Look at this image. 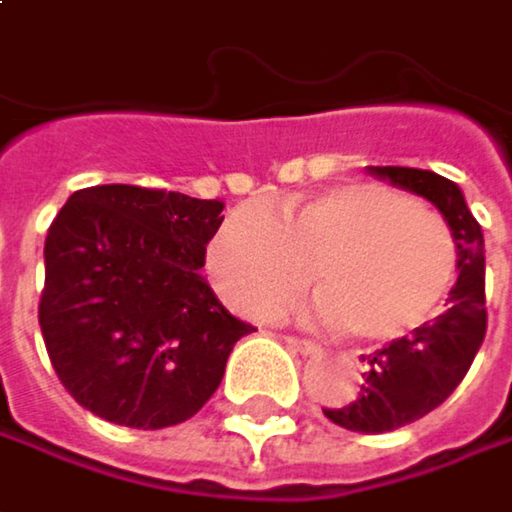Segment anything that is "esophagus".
Wrapping results in <instances>:
<instances>
[{"label": "esophagus", "instance_id": "esophagus-1", "mask_svg": "<svg viewBox=\"0 0 512 512\" xmlns=\"http://www.w3.org/2000/svg\"><path fill=\"white\" fill-rule=\"evenodd\" d=\"M288 348H294L299 354H317L320 351V345L311 343V340H305V337H282Z\"/></svg>", "mask_w": 512, "mask_h": 512}]
</instances>
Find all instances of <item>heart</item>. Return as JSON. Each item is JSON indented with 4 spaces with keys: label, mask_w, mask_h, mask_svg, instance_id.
<instances>
[{
    "label": "heart",
    "mask_w": 512,
    "mask_h": 512,
    "mask_svg": "<svg viewBox=\"0 0 512 512\" xmlns=\"http://www.w3.org/2000/svg\"><path fill=\"white\" fill-rule=\"evenodd\" d=\"M311 265L322 320L363 343H389L432 320L458 276V244L438 213L406 192L351 181L270 204H242L216 227L207 270L233 308L265 317L288 302Z\"/></svg>",
    "instance_id": "1"
}]
</instances>
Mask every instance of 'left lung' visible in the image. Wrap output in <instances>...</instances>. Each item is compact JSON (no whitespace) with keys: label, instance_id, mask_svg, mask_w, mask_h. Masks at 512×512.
Wrapping results in <instances>:
<instances>
[{"label":"left lung","instance_id":"left-lung-1","mask_svg":"<svg viewBox=\"0 0 512 512\" xmlns=\"http://www.w3.org/2000/svg\"><path fill=\"white\" fill-rule=\"evenodd\" d=\"M369 172L429 198L458 244V282L449 291L447 311L369 354L360 395L348 406L322 409L328 421L351 432H392L438 409L464 380L484 343V236L458 184L444 175L409 167H369Z\"/></svg>","mask_w":512,"mask_h":512}]
</instances>
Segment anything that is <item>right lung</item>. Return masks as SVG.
Returning <instances> with one entry per match:
<instances>
[{
  "instance_id": "obj_1",
  "label": "right lung",
  "mask_w": 512,
  "mask_h": 512,
  "mask_svg": "<svg viewBox=\"0 0 512 512\" xmlns=\"http://www.w3.org/2000/svg\"><path fill=\"white\" fill-rule=\"evenodd\" d=\"M221 201L100 184L77 190L45 236L39 328L65 392L103 421L164 429L218 389L253 325L201 276Z\"/></svg>"
}]
</instances>
